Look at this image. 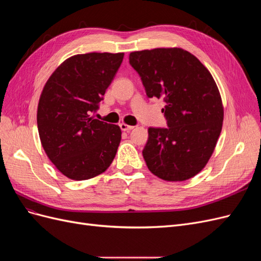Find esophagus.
<instances>
[{"label":"esophagus","mask_w":261,"mask_h":261,"mask_svg":"<svg viewBox=\"0 0 261 261\" xmlns=\"http://www.w3.org/2000/svg\"><path fill=\"white\" fill-rule=\"evenodd\" d=\"M120 127L124 132H129V130H132L134 128V126L133 125H127V124H125V123H122V124H120Z\"/></svg>","instance_id":"esophagus-1"}]
</instances>
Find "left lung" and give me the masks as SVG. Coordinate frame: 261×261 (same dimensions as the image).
<instances>
[{
    "label": "left lung",
    "mask_w": 261,
    "mask_h": 261,
    "mask_svg": "<svg viewBox=\"0 0 261 261\" xmlns=\"http://www.w3.org/2000/svg\"><path fill=\"white\" fill-rule=\"evenodd\" d=\"M149 98H162L167 128L148 129L143 150L150 172L168 181L194 177L206 167L222 130L223 105L207 67L180 48L129 54Z\"/></svg>",
    "instance_id": "left-lung-1"
}]
</instances>
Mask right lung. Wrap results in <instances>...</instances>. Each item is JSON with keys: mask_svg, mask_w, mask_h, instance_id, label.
<instances>
[{"mask_svg": "<svg viewBox=\"0 0 261 261\" xmlns=\"http://www.w3.org/2000/svg\"><path fill=\"white\" fill-rule=\"evenodd\" d=\"M124 53H86L65 60L40 94L37 124L41 145L63 175L74 180L103 173L121 143L118 125L93 118Z\"/></svg>", "mask_w": 261, "mask_h": 261, "instance_id": "right-lung-1", "label": "right lung"}]
</instances>
